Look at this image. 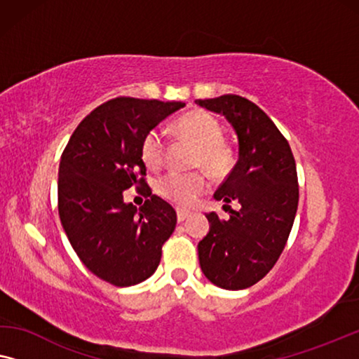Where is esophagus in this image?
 I'll return each mask as SVG.
<instances>
[{"label":"esophagus","instance_id":"34e87169","mask_svg":"<svg viewBox=\"0 0 359 359\" xmlns=\"http://www.w3.org/2000/svg\"><path fill=\"white\" fill-rule=\"evenodd\" d=\"M190 216V211H187V210H177V221L179 223H182V221H185L187 218H189Z\"/></svg>","mask_w":359,"mask_h":359}]
</instances>
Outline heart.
Masks as SVG:
<instances>
[{"label":"heart","mask_w":359,"mask_h":359,"mask_svg":"<svg viewBox=\"0 0 359 359\" xmlns=\"http://www.w3.org/2000/svg\"><path fill=\"white\" fill-rule=\"evenodd\" d=\"M179 135L198 146L195 164L201 165L211 175H223L231 165V153L223 141V127L218 118L205 112L194 110L177 120ZM164 135L159 130H151L141 141V159L146 168L158 169L164 161ZM208 180L201 172H169L158 180V191L164 198L182 206H189L205 194Z\"/></svg>","instance_id":"obj_1"}]
</instances>
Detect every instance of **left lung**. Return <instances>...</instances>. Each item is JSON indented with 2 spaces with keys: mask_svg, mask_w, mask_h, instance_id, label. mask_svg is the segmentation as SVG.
Masks as SVG:
<instances>
[{
  "mask_svg": "<svg viewBox=\"0 0 359 359\" xmlns=\"http://www.w3.org/2000/svg\"><path fill=\"white\" fill-rule=\"evenodd\" d=\"M224 115L237 136L239 154L228 177L215 191L228 219L208 213L210 231L198 242L203 275L223 290H245L260 281L285 249L299 200L291 148L260 107L236 94L195 100ZM237 201L240 208L227 205Z\"/></svg>",
  "mask_w": 359,
  "mask_h": 359,
  "instance_id": "left-lung-1",
  "label": "left lung"
}]
</instances>
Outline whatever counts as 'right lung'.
<instances>
[{"label": "right lung", "mask_w": 359, "mask_h": 359, "mask_svg": "<svg viewBox=\"0 0 359 359\" xmlns=\"http://www.w3.org/2000/svg\"><path fill=\"white\" fill-rule=\"evenodd\" d=\"M185 102L117 97L78 125L62 154L58 213L69 244L86 269L114 286L138 285L154 273L163 244L177 224L168 201L151 194L141 141ZM143 184L140 210L123 191Z\"/></svg>", "instance_id": "obj_1"}]
</instances>
